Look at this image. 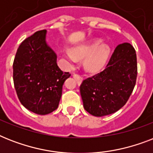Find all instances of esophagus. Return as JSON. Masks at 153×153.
Here are the masks:
<instances>
[{"label": "esophagus", "instance_id": "34e87169", "mask_svg": "<svg viewBox=\"0 0 153 153\" xmlns=\"http://www.w3.org/2000/svg\"><path fill=\"white\" fill-rule=\"evenodd\" d=\"M73 78L75 79V81H76V82L79 84V85H80V84L82 83V78L81 76H79L78 74H73Z\"/></svg>", "mask_w": 153, "mask_h": 153}]
</instances>
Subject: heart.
I'll use <instances>...</instances> for the list:
<instances>
[{"label":"heart","mask_w":153,"mask_h":153,"mask_svg":"<svg viewBox=\"0 0 153 153\" xmlns=\"http://www.w3.org/2000/svg\"><path fill=\"white\" fill-rule=\"evenodd\" d=\"M102 39H95L87 44L76 47L71 51L62 48V57L68 66L71 67L77 62L78 58H85L84 65L90 72H98L103 69L110 56L111 48L106 44H102Z\"/></svg>","instance_id":"b5f03b06"}]
</instances>
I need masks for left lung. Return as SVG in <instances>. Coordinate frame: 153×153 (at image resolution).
<instances>
[{
	"instance_id": "8db88e82",
	"label": "left lung",
	"mask_w": 153,
	"mask_h": 153,
	"mask_svg": "<svg viewBox=\"0 0 153 153\" xmlns=\"http://www.w3.org/2000/svg\"><path fill=\"white\" fill-rule=\"evenodd\" d=\"M137 75L135 49L128 43L119 44L105 69L81 84L84 109L95 117L106 116L119 110L130 97Z\"/></svg>"
}]
</instances>
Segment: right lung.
<instances>
[{"mask_svg": "<svg viewBox=\"0 0 153 153\" xmlns=\"http://www.w3.org/2000/svg\"><path fill=\"white\" fill-rule=\"evenodd\" d=\"M42 30L20 44L13 62V82L18 98L30 111L39 115L57 109L62 86L71 76L57 65V55Z\"/></svg>", "mask_w": 153, "mask_h": 153, "instance_id": "1", "label": "right lung"}]
</instances>
